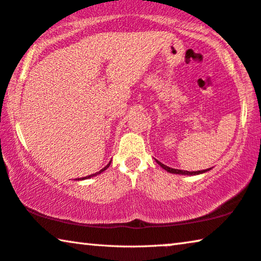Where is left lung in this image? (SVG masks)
I'll return each instance as SVG.
<instances>
[{
	"label": "left lung",
	"mask_w": 261,
	"mask_h": 261,
	"mask_svg": "<svg viewBox=\"0 0 261 261\" xmlns=\"http://www.w3.org/2000/svg\"><path fill=\"white\" fill-rule=\"evenodd\" d=\"M156 164L160 166V167H162L165 169V171H167L169 173H172V174H180V175H198V174H202V173H206L211 171L212 168H208V169H202V171H195V172H188V171H182V169H175V168H171L168 167V166H166L164 164H161L160 161H158L155 159Z\"/></svg>",
	"instance_id": "1"
}]
</instances>
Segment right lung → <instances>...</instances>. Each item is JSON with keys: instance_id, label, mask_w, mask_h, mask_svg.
<instances>
[{"instance_id": "1", "label": "right lung", "mask_w": 261, "mask_h": 261, "mask_svg": "<svg viewBox=\"0 0 261 261\" xmlns=\"http://www.w3.org/2000/svg\"><path fill=\"white\" fill-rule=\"evenodd\" d=\"M109 165H111V162H109V164L106 166V167H103L102 169H101V171H99V172H96L95 174H90V175H88V176H85V177H80V179H76V180H85V179H89V177H93V176H96V175H99L100 173H102L103 171H106V169H107L108 167H109Z\"/></svg>"}]
</instances>
